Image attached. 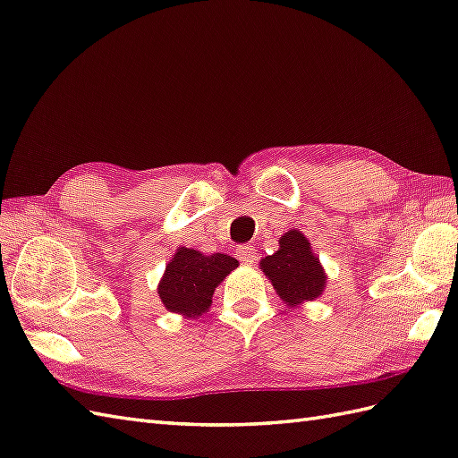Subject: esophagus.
<instances>
[{"mask_svg":"<svg viewBox=\"0 0 458 458\" xmlns=\"http://www.w3.org/2000/svg\"><path fill=\"white\" fill-rule=\"evenodd\" d=\"M235 254H237L239 262L247 264V266L254 264V262H256V259H259V254H256L254 247H249V244H241V247H237V249H235Z\"/></svg>","mask_w":458,"mask_h":458,"instance_id":"34e87169","label":"esophagus"}]
</instances>
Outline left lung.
Wrapping results in <instances>:
<instances>
[{
  "instance_id": "1",
  "label": "left lung",
  "mask_w": 458,
  "mask_h": 458,
  "mask_svg": "<svg viewBox=\"0 0 458 458\" xmlns=\"http://www.w3.org/2000/svg\"><path fill=\"white\" fill-rule=\"evenodd\" d=\"M260 270L270 277L289 307L313 301L327 284V276L310 250V242L299 231L285 233L280 239V250L266 256L260 262Z\"/></svg>"
}]
</instances>
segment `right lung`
Here are the masks:
<instances>
[{
    "instance_id": "add662e5",
    "label": "right lung",
    "mask_w": 458,
    "mask_h": 458,
    "mask_svg": "<svg viewBox=\"0 0 458 458\" xmlns=\"http://www.w3.org/2000/svg\"><path fill=\"white\" fill-rule=\"evenodd\" d=\"M237 266L239 262L227 254L204 256L192 249H178L159 284L163 305L173 313L199 317L211 305L216 285Z\"/></svg>"
}]
</instances>
